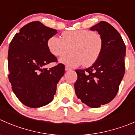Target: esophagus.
I'll return each instance as SVG.
<instances>
[{"mask_svg":"<svg viewBox=\"0 0 135 135\" xmlns=\"http://www.w3.org/2000/svg\"><path fill=\"white\" fill-rule=\"evenodd\" d=\"M71 70V68L69 67V66H65V70H66V71H68V70Z\"/></svg>","mask_w":135,"mask_h":135,"instance_id":"34e87169","label":"esophagus"}]
</instances>
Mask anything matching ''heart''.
Masks as SVG:
<instances>
[{
	"label": "heart",
	"mask_w": 135,
	"mask_h": 135,
	"mask_svg": "<svg viewBox=\"0 0 135 135\" xmlns=\"http://www.w3.org/2000/svg\"><path fill=\"white\" fill-rule=\"evenodd\" d=\"M49 51L57 57L71 53L60 59V62L70 67L83 64L90 66L99 59L103 49L102 37L99 33L88 30H76L62 33V38L53 36L47 41Z\"/></svg>",
	"instance_id": "b5f03b06"
}]
</instances>
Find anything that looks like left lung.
<instances>
[{
  "label": "left lung",
  "mask_w": 135,
  "mask_h": 135,
  "mask_svg": "<svg viewBox=\"0 0 135 135\" xmlns=\"http://www.w3.org/2000/svg\"><path fill=\"white\" fill-rule=\"evenodd\" d=\"M103 40V49L98 61L84 70H76L74 83L77 97L90 108H99L114 99L124 76L126 47L119 33L102 21L90 28Z\"/></svg>",
  "instance_id": "1"
}]
</instances>
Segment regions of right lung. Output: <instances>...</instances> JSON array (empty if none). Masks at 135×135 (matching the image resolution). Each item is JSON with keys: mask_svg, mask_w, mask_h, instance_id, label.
Here are the masks:
<instances>
[{"mask_svg": "<svg viewBox=\"0 0 135 135\" xmlns=\"http://www.w3.org/2000/svg\"><path fill=\"white\" fill-rule=\"evenodd\" d=\"M57 33L40 22H31L16 33L9 45L8 79L15 95L26 106L37 108L49 104L65 74L62 63L44 68L58 62L47 47L49 38Z\"/></svg>", "mask_w": 135, "mask_h": 135, "instance_id": "obj_1", "label": "right lung"}]
</instances>
